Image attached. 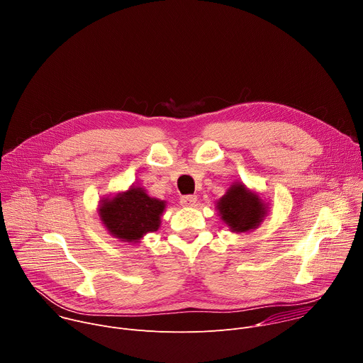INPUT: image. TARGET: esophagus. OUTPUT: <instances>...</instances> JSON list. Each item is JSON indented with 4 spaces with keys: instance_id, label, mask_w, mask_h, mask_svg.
<instances>
[{
    "instance_id": "obj_1",
    "label": "esophagus",
    "mask_w": 363,
    "mask_h": 363,
    "mask_svg": "<svg viewBox=\"0 0 363 363\" xmlns=\"http://www.w3.org/2000/svg\"><path fill=\"white\" fill-rule=\"evenodd\" d=\"M195 202H196V195L181 196V205H184V206H194Z\"/></svg>"
}]
</instances>
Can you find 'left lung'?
<instances>
[{
	"label": "left lung",
	"mask_w": 363,
	"mask_h": 363,
	"mask_svg": "<svg viewBox=\"0 0 363 363\" xmlns=\"http://www.w3.org/2000/svg\"><path fill=\"white\" fill-rule=\"evenodd\" d=\"M221 220L237 233L257 228L266 216V206L258 195L248 192L242 184H234L218 201Z\"/></svg>",
	"instance_id": "left-lung-1"
}]
</instances>
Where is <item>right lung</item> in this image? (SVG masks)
Segmentation results:
<instances>
[{"mask_svg":"<svg viewBox=\"0 0 363 363\" xmlns=\"http://www.w3.org/2000/svg\"><path fill=\"white\" fill-rule=\"evenodd\" d=\"M165 202L150 198L142 188L129 191L112 199H103L99 208L101 223L121 241L136 242L146 233L160 228Z\"/></svg>","mask_w":363,"mask_h":363,"instance_id":"right-lung-1","label":"right lung"}]
</instances>
